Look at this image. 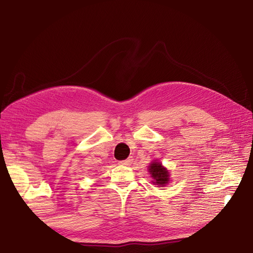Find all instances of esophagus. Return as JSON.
<instances>
[{
	"label": "esophagus",
	"instance_id": "1",
	"mask_svg": "<svg viewBox=\"0 0 253 253\" xmlns=\"http://www.w3.org/2000/svg\"><path fill=\"white\" fill-rule=\"evenodd\" d=\"M132 162V158H128L127 160H124V161H121L120 164L122 165H130Z\"/></svg>",
	"mask_w": 253,
	"mask_h": 253
}]
</instances>
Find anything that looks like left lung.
<instances>
[{"instance_id":"obj_1","label":"left lung","mask_w":253,"mask_h":253,"mask_svg":"<svg viewBox=\"0 0 253 253\" xmlns=\"http://www.w3.org/2000/svg\"><path fill=\"white\" fill-rule=\"evenodd\" d=\"M149 173L151 174L153 184L161 187H165L169 184V171L161 164V162L153 161V162L149 165Z\"/></svg>"}]
</instances>
